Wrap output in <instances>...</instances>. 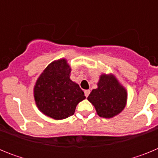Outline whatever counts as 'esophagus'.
<instances>
[{
	"label": "esophagus",
	"instance_id": "34e87169",
	"mask_svg": "<svg viewBox=\"0 0 158 158\" xmlns=\"http://www.w3.org/2000/svg\"><path fill=\"white\" fill-rule=\"evenodd\" d=\"M89 93H90V90H89V89H88V90H85V96L86 97L89 96Z\"/></svg>",
	"mask_w": 158,
	"mask_h": 158
}]
</instances>
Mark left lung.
I'll use <instances>...</instances> for the list:
<instances>
[{"label":"left lung","instance_id":"1","mask_svg":"<svg viewBox=\"0 0 158 158\" xmlns=\"http://www.w3.org/2000/svg\"><path fill=\"white\" fill-rule=\"evenodd\" d=\"M88 96V100L96 108L99 116L110 118L124 109L127 100V93L114 75L101 74L97 83Z\"/></svg>","mask_w":158,"mask_h":158}]
</instances>
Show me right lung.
<instances>
[{"label":"right lung","instance_id":"add662e5","mask_svg":"<svg viewBox=\"0 0 158 158\" xmlns=\"http://www.w3.org/2000/svg\"><path fill=\"white\" fill-rule=\"evenodd\" d=\"M70 72L65 58L54 61L43 70L34 87L38 108L57 120L73 115L78 103L85 99L79 85L70 80Z\"/></svg>","mask_w":158,"mask_h":158}]
</instances>
